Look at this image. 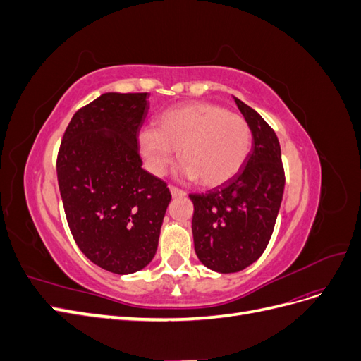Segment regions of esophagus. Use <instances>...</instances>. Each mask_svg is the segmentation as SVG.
Returning <instances> with one entry per match:
<instances>
[{
	"label": "esophagus",
	"mask_w": 361,
	"mask_h": 361,
	"mask_svg": "<svg viewBox=\"0 0 361 361\" xmlns=\"http://www.w3.org/2000/svg\"><path fill=\"white\" fill-rule=\"evenodd\" d=\"M170 192H171V195H173L174 199H176V197H185V195H187V192H185L183 190H180L178 187H173V185L170 187Z\"/></svg>",
	"instance_id": "obj_1"
}]
</instances>
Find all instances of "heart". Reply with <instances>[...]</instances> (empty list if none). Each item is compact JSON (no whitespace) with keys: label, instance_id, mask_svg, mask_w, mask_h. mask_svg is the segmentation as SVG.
Here are the masks:
<instances>
[{"label":"heart","instance_id":"b5f03b06","mask_svg":"<svg viewBox=\"0 0 361 361\" xmlns=\"http://www.w3.org/2000/svg\"><path fill=\"white\" fill-rule=\"evenodd\" d=\"M140 147L150 170L162 174L178 150L183 174L204 188H216L241 171L251 150L247 120L224 106L191 102L170 108L157 118V129L140 134Z\"/></svg>","mask_w":361,"mask_h":361}]
</instances>
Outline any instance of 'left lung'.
<instances>
[{
  "mask_svg": "<svg viewBox=\"0 0 361 361\" xmlns=\"http://www.w3.org/2000/svg\"><path fill=\"white\" fill-rule=\"evenodd\" d=\"M235 102L250 125L253 149L233 179L206 194H190L195 255L204 267L221 274L241 271L262 256L285 191L274 129L238 97Z\"/></svg>",
  "mask_w": 361,
  "mask_h": 361,
  "instance_id": "left-lung-1",
  "label": "left lung"
}]
</instances>
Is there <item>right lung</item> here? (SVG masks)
<instances>
[{
  "mask_svg": "<svg viewBox=\"0 0 361 361\" xmlns=\"http://www.w3.org/2000/svg\"><path fill=\"white\" fill-rule=\"evenodd\" d=\"M147 93H104L71 120L57 155L64 214L94 265L133 274L154 259L171 200L167 183L141 169L138 130Z\"/></svg>",
  "mask_w": 361,
  "mask_h": 361,
  "instance_id": "right-lung-1",
  "label": "right lung"
}]
</instances>
